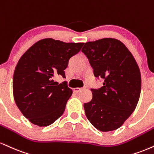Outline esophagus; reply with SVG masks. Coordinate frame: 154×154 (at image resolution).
<instances>
[{
	"label": "esophagus",
	"instance_id": "obj_1",
	"mask_svg": "<svg viewBox=\"0 0 154 154\" xmlns=\"http://www.w3.org/2000/svg\"><path fill=\"white\" fill-rule=\"evenodd\" d=\"M86 88V87H83L82 88H74V91H75V92H79V91H81V90H84V89Z\"/></svg>",
	"mask_w": 154,
	"mask_h": 154
}]
</instances>
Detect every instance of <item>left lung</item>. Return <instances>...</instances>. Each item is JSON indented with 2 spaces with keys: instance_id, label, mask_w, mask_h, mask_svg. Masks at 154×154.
<instances>
[{
  "instance_id": "8db88e82",
  "label": "left lung",
  "mask_w": 154,
  "mask_h": 154,
  "mask_svg": "<svg viewBox=\"0 0 154 154\" xmlns=\"http://www.w3.org/2000/svg\"><path fill=\"white\" fill-rule=\"evenodd\" d=\"M103 86L91 89L92 99L85 103L86 117L97 130L112 131L123 125L136 109L141 78L132 54L119 40L105 38L85 43L82 49Z\"/></svg>"
}]
</instances>
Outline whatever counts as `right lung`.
Instances as JSON below:
<instances>
[{
    "instance_id": "1",
    "label": "right lung",
    "mask_w": 154,
    "mask_h": 154,
    "mask_svg": "<svg viewBox=\"0 0 154 154\" xmlns=\"http://www.w3.org/2000/svg\"><path fill=\"white\" fill-rule=\"evenodd\" d=\"M84 43H65L44 38L23 54L18 61L13 79L16 104L31 123L47 126L63 114L72 91L66 81L54 82V76L66 78L64 70L72 57Z\"/></svg>"
}]
</instances>
